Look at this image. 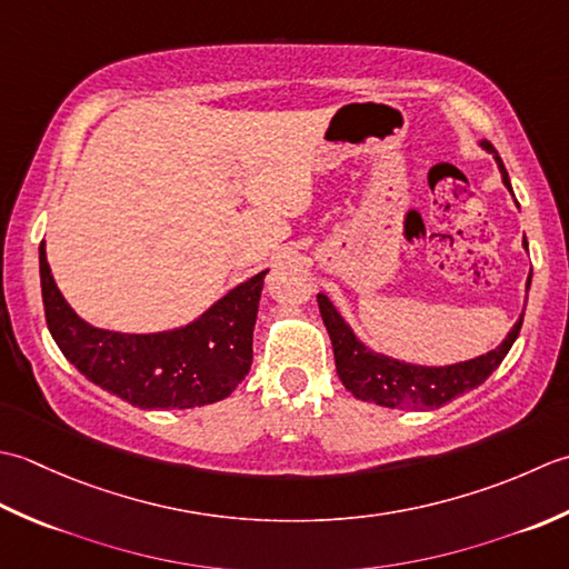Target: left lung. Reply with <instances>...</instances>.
<instances>
[{"label": "left lung", "mask_w": 569, "mask_h": 569, "mask_svg": "<svg viewBox=\"0 0 569 569\" xmlns=\"http://www.w3.org/2000/svg\"><path fill=\"white\" fill-rule=\"evenodd\" d=\"M481 147L486 152L493 154L498 169H501L506 189L513 193L511 179H508V171L493 144L483 139ZM523 246L528 248L526 240ZM526 287H530V277ZM317 301L321 319L327 323V331L331 336L336 373H339L346 390H351L358 400L400 410H435L442 408L445 402L463 396V392L479 388L481 382L501 366L506 353L511 351L513 341L518 339L520 327H523V315H520V319L513 323V329L508 331L506 339L498 343L493 351L479 358H471V361L451 366H415L398 361V358L370 351L361 339H356L353 329L343 321L339 311H336L327 295H317Z\"/></svg>", "instance_id": "8db88e82"}]
</instances>
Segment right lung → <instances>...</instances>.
Segmentation results:
<instances>
[{
	"label": "right lung",
	"instance_id": "add662e5",
	"mask_svg": "<svg viewBox=\"0 0 569 569\" xmlns=\"http://www.w3.org/2000/svg\"><path fill=\"white\" fill-rule=\"evenodd\" d=\"M46 323L61 353L102 390L142 410L201 408L228 398L252 366V329L268 270L230 289L187 327L120 333L90 327L56 287L39 246Z\"/></svg>",
	"mask_w": 569,
	"mask_h": 569
}]
</instances>
